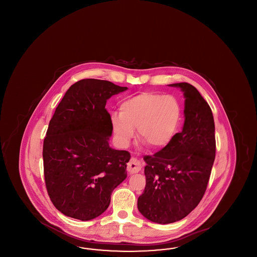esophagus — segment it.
Returning <instances> with one entry per match:
<instances>
[{
    "label": "esophagus",
    "instance_id": "obj_1",
    "mask_svg": "<svg viewBox=\"0 0 257 257\" xmlns=\"http://www.w3.org/2000/svg\"><path fill=\"white\" fill-rule=\"evenodd\" d=\"M142 168H143V163L136 158H132L127 164V171L129 173H137L142 170Z\"/></svg>",
    "mask_w": 257,
    "mask_h": 257
}]
</instances>
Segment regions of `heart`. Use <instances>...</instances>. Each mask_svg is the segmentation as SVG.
<instances>
[{
	"mask_svg": "<svg viewBox=\"0 0 257 257\" xmlns=\"http://www.w3.org/2000/svg\"><path fill=\"white\" fill-rule=\"evenodd\" d=\"M179 119L177 101L155 92L128 98L120 105V113L110 114L112 130L122 147L130 144L138 128L139 139L151 149H161L171 142Z\"/></svg>",
	"mask_w": 257,
	"mask_h": 257,
	"instance_id": "obj_1",
	"label": "heart"
}]
</instances>
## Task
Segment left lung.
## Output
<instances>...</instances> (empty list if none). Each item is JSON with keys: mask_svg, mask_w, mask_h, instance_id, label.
I'll return each mask as SVG.
<instances>
[{"mask_svg": "<svg viewBox=\"0 0 257 257\" xmlns=\"http://www.w3.org/2000/svg\"><path fill=\"white\" fill-rule=\"evenodd\" d=\"M184 93L182 132L152 156H145L147 184L138 209L161 224L182 220L204 196L216 155L215 122L210 106L196 87L171 84Z\"/></svg>", "mask_w": 257, "mask_h": 257, "instance_id": "left-lung-1", "label": "left lung"}]
</instances>
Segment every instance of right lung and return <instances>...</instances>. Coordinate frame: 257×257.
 I'll list each match as a JSON object with an SVG mask.
<instances>
[{
    "mask_svg": "<svg viewBox=\"0 0 257 257\" xmlns=\"http://www.w3.org/2000/svg\"><path fill=\"white\" fill-rule=\"evenodd\" d=\"M127 89L84 79L68 88L50 120L43 167L51 201L63 215L89 220L109 207L112 191L127 176L131 158L109 146L112 133L107 100Z\"/></svg>",
    "mask_w": 257,
    "mask_h": 257,
    "instance_id": "1",
    "label": "right lung"
}]
</instances>
